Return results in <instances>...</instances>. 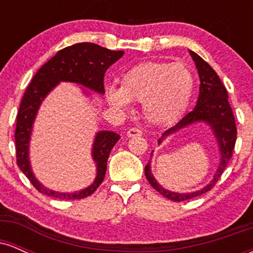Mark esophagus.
I'll use <instances>...</instances> for the list:
<instances>
[{"label":"esophagus","mask_w":253,"mask_h":253,"mask_svg":"<svg viewBox=\"0 0 253 253\" xmlns=\"http://www.w3.org/2000/svg\"><path fill=\"white\" fill-rule=\"evenodd\" d=\"M141 135V130L139 128H135V127H132L127 130V136H140Z\"/></svg>","instance_id":"esophagus-1"}]
</instances>
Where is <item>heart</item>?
<instances>
[{
	"label": "heart",
	"instance_id": "obj_1",
	"mask_svg": "<svg viewBox=\"0 0 253 253\" xmlns=\"http://www.w3.org/2000/svg\"><path fill=\"white\" fill-rule=\"evenodd\" d=\"M193 72L183 63L150 60L128 69L121 77V86L106 89L114 108H129L130 101L140 102L144 117L155 125H169L182 117L194 92Z\"/></svg>",
	"mask_w": 253,
	"mask_h": 253
}]
</instances>
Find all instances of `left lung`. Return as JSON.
Segmentation results:
<instances>
[{
    "label": "left lung",
    "mask_w": 253,
    "mask_h": 253,
    "mask_svg": "<svg viewBox=\"0 0 253 253\" xmlns=\"http://www.w3.org/2000/svg\"><path fill=\"white\" fill-rule=\"evenodd\" d=\"M190 54L196 64V68L200 76V82H201V84H200V95L196 107L191 112L188 113L184 118H182L175 126L165 130L161 138H159L158 144L162 143V140H163L165 136L176 132V130H179L183 127L189 126V125L195 124L197 121H205L213 129L217 144H219L220 153H221V161H220L219 169H217L215 176L211 179L210 184L206 185L201 190L189 194L173 193V191H169L162 188L157 183L152 173H151V165L149 162L146 164V167H145V176H146L147 181L150 182V184L158 193H161L167 199L177 202L187 201V200L194 199V197L206 194L216 184V182L219 181L220 177L222 175L223 170L227 167L232 156H233V150L234 146H236L237 140L236 119H234L233 112H232L231 106H229L227 90H226L221 80H220L217 74L213 70V68H211L210 64L205 62L195 52L190 51Z\"/></svg>",
    "instance_id": "8db88e82"
}]
</instances>
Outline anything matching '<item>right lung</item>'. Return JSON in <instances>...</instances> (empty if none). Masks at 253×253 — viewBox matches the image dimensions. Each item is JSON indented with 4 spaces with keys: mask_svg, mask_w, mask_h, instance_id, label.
I'll return each mask as SVG.
<instances>
[{
    "mask_svg": "<svg viewBox=\"0 0 253 253\" xmlns=\"http://www.w3.org/2000/svg\"><path fill=\"white\" fill-rule=\"evenodd\" d=\"M124 56V51H112L97 43L80 42L58 51L45 63L32 78L24 97L20 103L16 117L15 149L16 163L33 187L39 193L59 200H81L88 197L103 182L107 170V161L110 151L118 143L120 135L115 132H98L92 146V158L97 165V176L94 183L77 193H58L42 187L34 177L28 161V145L37 112L43 97L52 88L62 81L78 83L95 91L103 94V78L107 69Z\"/></svg>",
    "mask_w": 253,
    "mask_h": 253,
    "instance_id": "1",
    "label": "right lung"
}]
</instances>
